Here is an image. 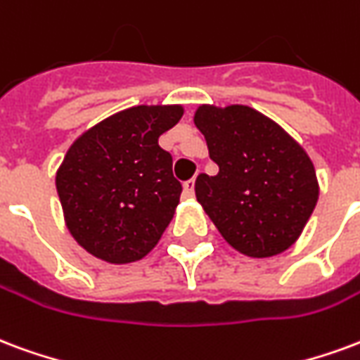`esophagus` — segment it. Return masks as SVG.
Masks as SVG:
<instances>
[{"instance_id":"1","label":"esophagus","mask_w":360,"mask_h":360,"mask_svg":"<svg viewBox=\"0 0 360 360\" xmlns=\"http://www.w3.org/2000/svg\"><path fill=\"white\" fill-rule=\"evenodd\" d=\"M183 194H185L187 198H193L194 196V179H188L183 183Z\"/></svg>"}]
</instances>
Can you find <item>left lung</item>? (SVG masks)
I'll use <instances>...</instances> for the list:
<instances>
[{"instance_id":"8db88e82","label":"left lung","mask_w":360,"mask_h":360,"mask_svg":"<svg viewBox=\"0 0 360 360\" xmlns=\"http://www.w3.org/2000/svg\"><path fill=\"white\" fill-rule=\"evenodd\" d=\"M194 124L219 166L214 177H196V200L221 236L250 257L288 250L319 200L315 167L305 150L250 106L202 105Z\"/></svg>"}]
</instances>
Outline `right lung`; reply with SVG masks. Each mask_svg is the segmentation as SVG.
<instances>
[{
	"instance_id": "obj_1",
	"label": "right lung",
	"mask_w": 360,
	"mask_h": 360,
	"mask_svg": "<svg viewBox=\"0 0 360 360\" xmlns=\"http://www.w3.org/2000/svg\"><path fill=\"white\" fill-rule=\"evenodd\" d=\"M181 106H133L74 141L57 172L66 227L82 248L108 263L143 259L179 204L172 154L158 137Z\"/></svg>"
}]
</instances>
